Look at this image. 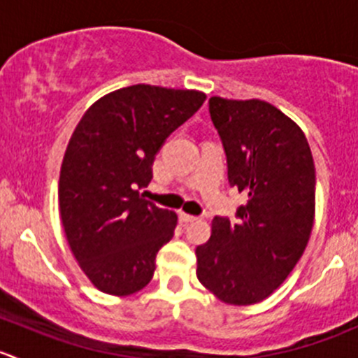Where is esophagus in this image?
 <instances>
[{
  "label": "esophagus",
  "instance_id": "34e87169",
  "mask_svg": "<svg viewBox=\"0 0 358 358\" xmlns=\"http://www.w3.org/2000/svg\"><path fill=\"white\" fill-rule=\"evenodd\" d=\"M197 216H192V215H187V213H180V222L182 223H194V222H197Z\"/></svg>",
  "mask_w": 358,
  "mask_h": 358
}]
</instances>
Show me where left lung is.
Segmentation results:
<instances>
[{"label":"left lung","instance_id":"1","mask_svg":"<svg viewBox=\"0 0 358 358\" xmlns=\"http://www.w3.org/2000/svg\"><path fill=\"white\" fill-rule=\"evenodd\" d=\"M229 162V182L246 194L239 222L216 216L196 249L197 279L220 301L268 298L301 258L315 218V166L305 133L263 100L209 99Z\"/></svg>","mask_w":358,"mask_h":358}]
</instances>
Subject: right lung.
I'll use <instances>...</instances> for the list:
<instances>
[{
    "label": "right lung",
    "instance_id": "1",
    "mask_svg": "<svg viewBox=\"0 0 358 358\" xmlns=\"http://www.w3.org/2000/svg\"><path fill=\"white\" fill-rule=\"evenodd\" d=\"M206 93L133 85L96 100L64 156L59 206L69 248L99 291L129 296L150 282L157 251L178 216L143 199L164 140L196 114Z\"/></svg>",
    "mask_w": 358,
    "mask_h": 358
}]
</instances>
